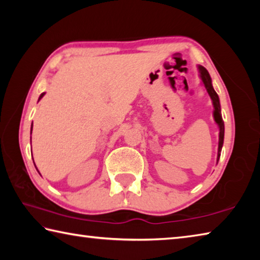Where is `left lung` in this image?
<instances>
[{
    "label": "left lung",
    "instance_id": "1",
    "mask_svg": "<svg viewBox=\"0 0 260 260\" xmlns=\"http://www.w3.org/2000/svg\"><path fill=\"white\" fill-rule=\"evenodd\" d=\"M199 69V73H200V78L202 82H203L204 88L208 91V94L210 96L211 101H212L213 104V119L215 121V124L219 127V142H218V156H217V164L218 160L220 158V153H221V149L223 146V138H225V124H223L222 117H221V108H220V101H219V96L215 93V90L213 89L212 86V80H211V77L204 67L202 65H199L197 67Z\"/></svg>",
    "mask_w": 260,
    "mask_h": 260
}]
</instances>
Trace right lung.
Segmentation results:
<instances>
[{
    "label": "right lung",
    "mask_w": 260,
    "mask_h": 260,
    "mask_svg": "<svg viewBox=\"0 0 260 260\" xmlns=\"http://www.w3.org/2000/svg\"><path fill=\"white\" fill-rule=\"evenodd\" d=\"M45 94H46V93H42V94L40 95V98H39V101H40V100L43 98V96H45ZM32 128H33V122H32ZM32 128H30V134H32ZM34 165H35V164H34ZM37 170H38V169H37Z\"/></svg>",
    "instance_id": "right-lung-1"
}]
</instances>
